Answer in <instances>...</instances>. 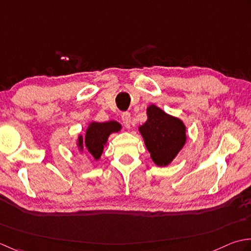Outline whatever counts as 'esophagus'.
Masks as SVG:
<instances>
[{
    "label": "esophagus",
    "instance_id": "34e87169",
    "mask_svg": "<svg viewBox=\"0 0 251 251\" xmlns=\"http://www.w3.org/2000/svg\"><path fill=\"white\" fill-rule=\"evenodd\" d=\"M121 120H122V122H124V125L126 127H130V126H131V115H130V112H126V111L122 112Z\"/></svg>",
    "mask_w": 251,
    "mask_h": 251
}]
</instances>
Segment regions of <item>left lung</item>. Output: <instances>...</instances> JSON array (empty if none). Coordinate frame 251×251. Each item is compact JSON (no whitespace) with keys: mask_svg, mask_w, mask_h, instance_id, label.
Wrapping results in <instances>:
<instances>
[{"mask_svg":"<svg viewBox=\"0 0 251 251\" xmlns=\"http://www.w3.org/2000/svg\"><path fill=\"white\" fill-rule=\"evenodd\" d=\"M147 116V121L140 127L145 145L157 166H168L185 144V126L155 105L148 107Z\"/></svg>","mask_w":251,"mask_h":251,"instance_id":"left-lung-1","label":"left lung"}]
</instances>
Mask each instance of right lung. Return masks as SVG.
Returning <instances> with one entry per match:
<instances>
[{"label": "right lung", "mask_w": 251, "mask_h": 251, "mask_svg": "<svg viewBox=\"0 0 251 251\" xmlns=\"http://www.w3.org/2000/svg\"><path fill=\"white\" fill-rule=\"evenodd\" d=\"M120 129L121 126L116 121L103 122V124L92 122L88 130H86L84 141L83 137L80 136L78 145L81 147V150H83V147H85L95 159H99L101 152H103L104 145L106 144L110 133L118 132ZM83 144H85L84 147L83 146Z\"/></svg>", "instance_id": "1"}]
</instances>
